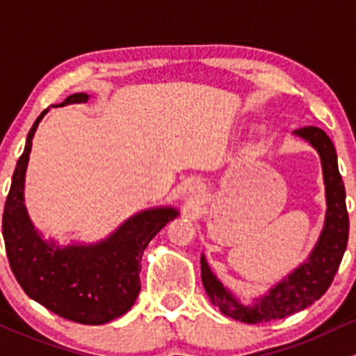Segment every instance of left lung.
Masks as SVG:
<instances>
[{
  "mask_svg": "<svg viewBox=\"0 0 356 356\" xmlns=\"http://www.w3.org/2000/svg\"><path fill=\"white\" fill-rule=\"evenodd\" d=\"M293 134L305 138L321 156L325 202H327L324 229L307 262L296 267L276 286L270 288L267 295L255 300L254 305H243L212 274L204 255L200 257L202 283L212 305L218 307L222 314L234 321L247 322V324L284 318L317 302L331 286L348 245L350 219H348L346 211V192H344L343 179L338 170V156H336L334 145L327 134L317 127H303Z\"/></svg>",
  "mask_w": 356,
  "mask_h": 356,
  "instance_id": "1",
  "label": "left lung"
}]
</instances>
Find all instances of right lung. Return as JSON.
Returning a JSON list of instances; mask_svg holds the SVG:
<instances>
[{"instance_id":"obj_1","label":"right lung","mask_w":356,"mask_h":356,"mask_svg":"<svg viewBox=\"0 0 356 356\" xmlns=\"http://www.w3.org/2000/svg\"><path fill=\"white\" fill-rule=\"evenodd\" d=\"M72 94L60 106L87 102ZM47 109L38 116L18 159L3 212L6 255L18 284L51 312L80 324L99 325L127 314L140 291V260L149 241L178 216L173 207H154L131 216L106 240L60 247L44 241L24 205L25 171L32 138Z\"/></svg>"}]
</instances>
